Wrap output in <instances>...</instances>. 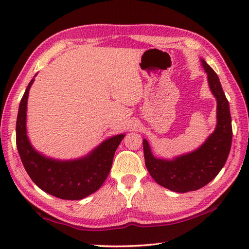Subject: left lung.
<instances>
[{
	"label": "left lung",
	"mask_w": 249,
	"mask_h": 249,
	"mask_svg": "<svg viewBox=\"0 0 249 249\" xmlns=\"http://www.w3.org/2000/svg\"><path fill=\"white\" fill-rule=\"evenodd\" d=\"M211 91L217 100V125L204 143L194 152L173 158L160 160L152 154L143 139L145 167L157 184L176 193H187L205 186L225 166L231 149L232 126L228 99L219 78L212 67L201 60Z\"/></svg>",
	"instance_id": "obj_1"
}]
</instances>
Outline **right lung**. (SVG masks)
<instances>
[{
	"instance_id": "add662e5",
	"label": "right lung",
	"mask_w": 249,
	"mask_h": 249,
	"mask_svg": "<svg viewBox=\"0 0 249 249\" xmlns=\"http://www.w3.org/2000/svg\"><path fill=\"white\" fill-rule=\"evenodd\" d=\"M33 82L32 79L21 99L16 124V142L21 161L32 181L47 194L64 200L86 198L99 189L107 178L124 134L105 140L89 154L78 160H56L41 155L31 145L26 135V105Z\"/></svg>"
}]
</instances>
